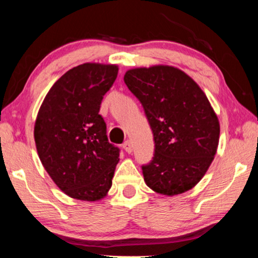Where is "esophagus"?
I'll list each match as a JSON object with an SVG mask.
<instances>
[{
	"label": "esophagus",
	"instance_id": "34e87169",
	"mask_svg": "<svg viewBox=\"0 0 258 258\" xmlns=\"http://www.w3.org/2000/svg\"><path fill=\"white\" fill-rule=\"evenodd\" d=\"M123 148H124L125 151L128 154H132L133 153V144H132V142H130L129 140H126L125 142L123 143Z\"/></svg>",
	"mask_w": 258,
	"mask_h": 258
}]
</instances>
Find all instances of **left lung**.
Returning a JSON list of instances; mask_svg holds the SVG:
<instances>
[{"label": "left lung", "mask_w": 258, "mask_h": 258, "mask_svg": "<svg viewBox=\"0 0 258 258\" xmlns=\"http://www.w3.org/2000/svg\"><path fill=\"white\" fill-rule=\"evenodd\" d=\"M128 89L142 104L154 135V156L142 165L147 185L172 196L201 181L216 154L220 123L206 94L174 67L128 70Z\"/></svg>", "instance_id": "obj_1"}]
</instances>
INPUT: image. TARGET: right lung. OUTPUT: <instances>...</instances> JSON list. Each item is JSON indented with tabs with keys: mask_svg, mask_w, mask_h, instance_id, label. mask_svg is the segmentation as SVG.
Listing matches in <instances>:
<instances>
[{
	"mask_svg": "<svg viewBox=\"0 0 258 258\" xmlns=\"http://www.w3.org/2000/svg\"><path fill=\"white\" fill-rule=\"evenodd\" d=\"M116 66L84 63L50 88L35 123L43 167L73 199L97 201L111 186L119 148L108 141L102 100L117 77Z\"/></svg>",
	"mask_w": 258,
	"mask_h": 258,
	"instance_id": "right-lung-1",
	"label": "right lung"
}]
</instances>
